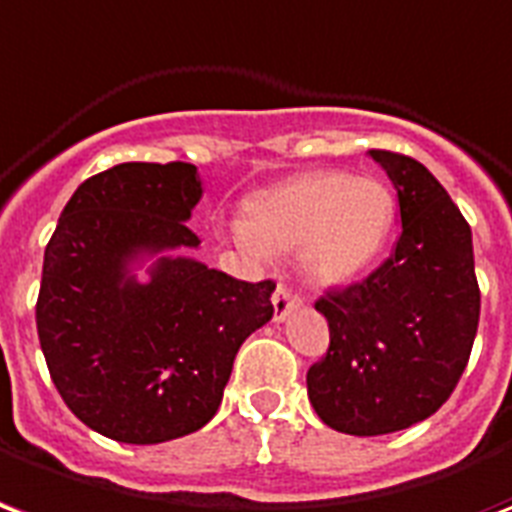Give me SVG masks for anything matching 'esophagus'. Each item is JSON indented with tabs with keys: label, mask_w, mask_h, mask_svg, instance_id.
Returning a JSON list of instances; mask_svg holds the SVG:
<instances>
[{
	"label": "esophagus",
	"mask_w": 512,
	"mask_h": 512,
	"mask_svg": "<svg viewBox=\"0 0 512 512\" xmlns=\"http://www.w3.org/2000/svg\"><path fill=\"white\" fill-rule=\"evenodd\" d=\"M302 305V300L297 294H292L286 286H278L275 294H272V308H275V322H286L289 313H294Z\"/></svg>",
	"instance_id": "esophagus-1"
}]
</instances>
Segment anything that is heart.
Masks as SVG:
<instances>
[{
  "mask_svg": "<svg viewBox=\"0 0 512 512\" xmlns=\"http://www.w3.org/2000/svg\"><path fill=\"white\" fill-rule=\"evenodd\" d=\"M395 210V193L374 174L313 171L248 196L234 234L256 253L297 248L308 281L343 286L382 256Z\"/></svg>",
  "mask_w": 512,
  "mask_h": 512,
  "instance_id": "obj_1",
  "label": "heart"
}]
</instances>
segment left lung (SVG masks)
<instances>
[{
    "label": "left lung",
    "mask_w": 512,
    "mask_h": 512,
    "mask_svg": "<svg viewBox=\"0 0 512 512\" xmlns=\"http://www.w3.org/2000/svg\"><path fill=\"white\" fill-rule=\"evenodd\" d=\"M393 182L401 240L368 281L316 302L330 349L308 371L324 423L352 436L404 431L445 404L480 319L472 229L423 163L371 149Z\"/></svg>",
    "instance_id": "left-lung-1"
}]
</instances>
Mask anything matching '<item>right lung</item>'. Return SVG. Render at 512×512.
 I'll use <instances>...</instances> for the list:
<instances>
[{
    "label": "right lung",
    "instance_id": "1",
    "mask_svg": "<svg viewBox=\"0 0 512 512\" xmlns=\"http://www.w3.org/2000/svg\"><path fill=\"white\" fill-rule=\"evenodd\" d=\"M190 163H119L81 182L43 259L37 335L62 401L92 431L158 445L215 417L275 283L210 270L188 229Z\"/></svg>",
    "mask_w": 512,
    "mask_h": 512
}]
</instances>
